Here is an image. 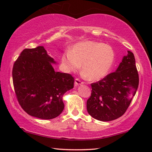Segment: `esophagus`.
I'll use <instances>...</instances> for the list:
<instances>
[{
  "label": "esophagus",
  "instance_id": "esophagus-1",
  "mask_svg": "<svg viewBox=\"0 0 152 152\" xmlns=\"http://www.w3.org/2000/svg\"><path fill=\"white\" fill-rule=\"evenodd\" d=\"M74 84H75V86H79V85H81V84H83V82H82L79 79L76 78L75 80V82H74Z\"/></svg>",
  "mask_w": 152,
  "mask_h": 152
}]
</instances>
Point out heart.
Segmentation results:
<instances>
[{
	"label": "heart",
	"mask_w": 152,
	"mask_h": 152,
	"mask_svg": "<svg viewBox=\"0 0 152 152\" xmlns=\"http://www.w3.org/2000/svg\"><path fill=\"white\" fill-rule=\"evenodd\" d=\"M115 58L111 46L93 41H84L62 53L61 62L66 72H74L81 68L83 75L92 80L102 79L111 70Z\"/></svg>",
	"instance_id": "b5f03b06"
}]
</instances>
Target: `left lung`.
<instances>
[{"instance_id": "obj_1", "label": "left lung", "mask_w": 152, "mask_h": 152, "mask_svg": "<svg viewBox=\"0 0 152 152\" xmlns=\"http://www.w3.org/2000/svg\"><path fill=\"white\" fill-rule=\"evenodd\" d=\"M139 76L133 53L127 51L115 72L91 84L87 111L95 119L110 121L124 114L135 96Z\"/></svg>"}]
</instances>
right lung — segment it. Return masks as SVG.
I'll return each instance as SVG.
<instances>
[{
    "label": "right lung",
    "mask_w": 152,
    "mask_h": 152,
    "mask_svg": "<svg viewBox=\"0 0 152 152\" xmlns=\"http://www.w3.org/2000/svg\"><path fill=\"white\" fill-rule=\"evenodd\" d=\"M57 64L43 46L25 49L12 68V81L19 104L27 114L42 119L59 116L64 94L74 87L70 74L56 72Z\"/></svg>",
    "instance_id": "1"
}]
</instances>
